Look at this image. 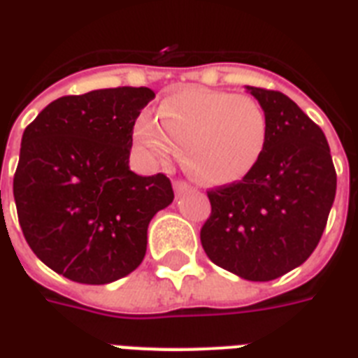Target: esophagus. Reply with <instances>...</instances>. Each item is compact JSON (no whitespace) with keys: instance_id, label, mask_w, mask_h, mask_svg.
Here are the masks:
<instances>
[{"instance_id":"34e87169","label":"esophagus","mask_w":358,"mask_h":358,"mask_svg":"<svg viewBox=\"0 0 358 358\" xmlns=\"http://www.w3.org/2000/svg\"><path fill=\"white\" fill-rule=\"evenodd\" d=\"M191 185L187 184V182H184V180H176L174 182V191L178 193V195H182V193H185V191H189Z\"/></svg>"}]
</instances>
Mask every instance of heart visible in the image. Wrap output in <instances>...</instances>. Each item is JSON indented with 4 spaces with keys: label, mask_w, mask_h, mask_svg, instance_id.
Returning <instances> with one entry per match:
<instances>
[{
    "label": "heart",
    "mask_w": 358,
    "mask_h": 358,
    "mask_svg": "<svg viewBox=\"0 0 358 358\" xmlns=\"http://www.w3.org/2000/svg\"><path fill=\"white\" fill-rule=\"evenodd\" d=\"M269 122L262 103L247 94L189 87L157 108L156 120H141L135 139L156 159L184 150L185 167L208 185L245 178L266 150Z\"/></svg>",
    "instance_id": "1"
}]
</instances>
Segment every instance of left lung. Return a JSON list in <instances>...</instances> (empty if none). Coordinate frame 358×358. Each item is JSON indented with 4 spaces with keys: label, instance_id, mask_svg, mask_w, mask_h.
I'll return each instance as SVG.
<instances>
[{
    "label": "left lung",
    "instance_id": "obj_1",
    "mask_svg": "<svg viewBox=\"0 0 358 358\" xmlns=\"http://www.w3.org/2000/svg\"><path fill=\"white\" fill-rule=\"evenodd\" d=\"M269 122L266 150L245 178L208 191L201 229L215 266L266 282L301 266L322 239L336 171L322 128L278 91L247 87Z\"/></svg>",
    "mask_w": 358,
    "mask_h": 358
}]
</instances>
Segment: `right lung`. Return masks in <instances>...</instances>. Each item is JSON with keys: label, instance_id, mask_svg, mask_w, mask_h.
<instances>
[{"label": "right lung", "instance_id": "add662e5", "mask_svg": "<svg viewBox=\"0 0 358 358\" xmlns=\"http://www.w3.org/2000/svg\"><path fill=\"white\" fill-rule=\"evenodd\" d=\"M148 87H117L53 100L25 128L13 191L31 250L81 284L126 277L146 252L150 219L174 199L163 173L129 171Z\"/></svg>", "mask_w": 358, "mask_h": 358}]
</instances>
